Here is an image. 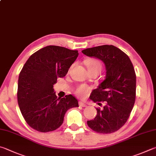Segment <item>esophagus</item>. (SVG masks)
Instances as JSON below:
<instances>
[{
	"mask_svg": "<svg viewBox=\"0 0 156 156\" xmlns=\"http://www.w3.org/2000/svg\"><path fill=\"white\" fill-rule=\"evenodd\" d=\"M79 106H82V107H85L86 106V104L83 102V101H79Z\"/></svg>",
	"mask_w": 156,
	"mask_h": 156,
	"instance_id": "1",
	"label": "esophagus"
}]
</instances>
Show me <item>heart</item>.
<instances>
[{
	"label": "heart",
	"mask_w": 156,
	"mask_h": 156,
	"mask_svg": "<svg viewBox=\"0 0 156 156\" xmlns=\"http://www.w3.org/2000/svg\"><path fill=\"white\" fill-rule=\"evenodd\" d=\"M86 65L88 69H99L101 71V65L100 63V61L95 60V59H89V60H87L86 61ZM90 90V89L89 87L84 85V84H81V85L78 86L76 88V93L79 97L84 98L89 95Z\"/></svg>",
	"instance_id": "1"
}]
</instances>
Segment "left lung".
I'll use <instances>...</instances> for the list:
<instances>
[{
    "mask_svg": "<svg viewBox=\"0 0 156 156\" xmlns=\"http://www.w3.org/2000/svg\"><path fill=\"white\" fill-rule=\"evenodd\" d=\"M89 57L98 58L106 67L105 79L91 92L90 100L100 105L94 119L87 121L93 131L110 134L120 129L129 117L136 98V73L126 53L112 45H103L82 50Z\"/></svg>",
    "mask_w": 156,
    "mask_h": 156,
    "instance_id": "obj_1",
    "label": "left lung"
}]
</instances>
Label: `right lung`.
<instances>
[{
	"label": "right lung",
	"instance_id": "obj_1",
	"mask_svg": "<svg viewBox=\"0 0 156 156\" xmlns=\"http://www.w3.org/2000/svg\"><path fill=\"white\" fill-rule=\"evenodd\" d=\"M78 56V50L48 46L33 54L22 67L18 103L25 121L34 129L54 131L62 125L67 110L78 107L75 97L57 98L53 89L57 78L66 76Z\"/></svg>",
	"mask_w": 156,
	"mask_h": 156
}]
</instances>
